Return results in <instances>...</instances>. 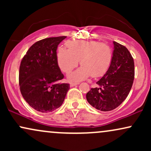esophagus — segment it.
<instances>
[{"instance_id":"esophagus-1","label":"esophagus","mask_w":151,"mask_h":151,"mask_svg":"<svg viewBox=\"0 0 151 151\" xmlns=\"http://www.w3.org/2000/svg\"><path fill=\"white\" fill-rule=\"evenodd\" d=\"M79 82H72L70 83V86H74L75 85H77V84H79Z\"/></svg>"}]
</instances>
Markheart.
Returning <instances> with one entry per match:
<instances>
[{"label":"heart","mask_w":151,"mask_h":151,"mask_svg":"<svg viewBox=\"0 0 151 151\" xmlns=\"http://www.w3.org/2000/svg\"><path fill=\"white\" fill-rule=\"evenodd\" d=\"M68 49L58 48L57 59L62 72H70L80 61L82 66L69 77L73 80H81L90 76L96 78L103 76L110 67L113 52L109 45L98 41H69Z\"/></svg>","instance_id":"b5f03b06"}]
</instances>
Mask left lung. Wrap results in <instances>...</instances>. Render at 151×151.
Returning a JSON list of instances; mask_svg holds the SVG:
<instances>
[{"label": "left lung", "instance_id": "obj_1", "mask_svg": "<svg viewBox=\"0 0 151 151\" xmlns=\"http://www.w3.org/2000/svg\"><path fill=\"white\" fill-rule=\"evenodd\" d=\"M113 59L108 71L86 93V100L98 110L109 111L117 108L126 99L135 76L134 61L125 46L113 42Z\"/></svg>", "mask_w": 151, "mask_h": 151}]
</instances>
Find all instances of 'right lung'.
Listing matches in <instances>:
<instances>
[{"mask_svg": "<svg viewBox=\"0 0 151 151\" xmlns=\"http://www.w3.org/2000/svg\"><path fill=\"white\" fill-rule=\"evenodd\" d=\"M67 36L48 37L34 43L20 62L19 85L22 97L32 108L48 113L61 106L70 84L58 66L57 49Z\"/></svg>", "mask_w": 151, "mask_h": 151, "instance_id": "obj_1", "label": "right lung"}]
</instances>
